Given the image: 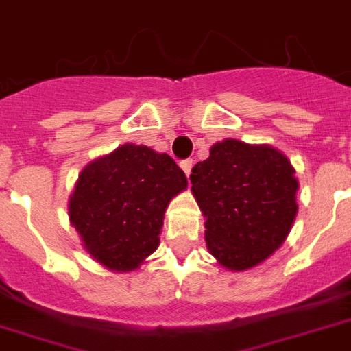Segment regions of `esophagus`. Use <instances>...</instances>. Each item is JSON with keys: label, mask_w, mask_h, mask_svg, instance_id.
<instances>
[{"label": "esophagus", "mask_w": 351, "mask_h": 351, "mask_svg": "<svg viewBox=\"0 0 351 351\" xmlns=\"http://www.w3.org/2000/svg\"><path fill=\"white\" fill-rule=\"evenodd\" d=\"M180 167L184 169V173L189 176V175H191V169H193V160H184V162L180 164Z\"/></svg>", "instance_id": "34e87169"}]
</instances>
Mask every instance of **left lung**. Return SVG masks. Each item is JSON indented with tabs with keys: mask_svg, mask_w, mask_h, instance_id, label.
Instances as JSON below:
<instances>
[{
	"mask_svg": "<svg viewBox=\"0 0 351 351\" xmlns=\"http://www.w3.org/2000/svg\"><path fill=\"white\" fill-rule=\"evenodd\" d=\"M191 173V193L206 219V244L220 266L251 269L288 239L299 209V180L282 151L226 138Z\"/></svg>",
	"mask_w": 351,
	"mask_h": 351,
	"instance_id": "left-lung-1",
	"label": "left lung"
}]
</instances>
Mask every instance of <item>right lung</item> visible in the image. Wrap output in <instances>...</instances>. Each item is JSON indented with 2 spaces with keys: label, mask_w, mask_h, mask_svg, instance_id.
<instances>
[{
  "label": "right lung",
  "mask_w": 351,
  "mask_h": 351,
  "mask_svg": "<svg viewBox=\"0 0 351 351\" xmlns=\"http://www.w3.org/2000/svg\"><path fill=\"white\" fill-rule=\"evenodd\" d=\"M186 187L169 154L123 143L82 169L69 197V220L98 264L132 271L158 247L165 209Z\"/></svg>",
  "instance_id": "1"
}]
</instances>
